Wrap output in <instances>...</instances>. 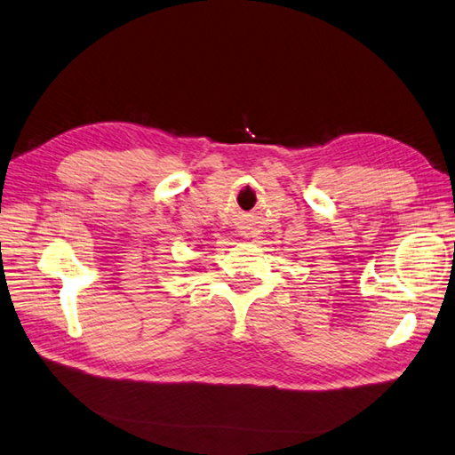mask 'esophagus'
<instances>
[{"label": "esophagus", "instance_id": "obj_1", "mask_svg": "<svg viewBox=\"0 0 455 455\" xmlns=\"http://www.w3.org/2000/svg\"><path fill=\"white\" fill-rule=\"evenodd\" d=\"M242 232V236H248V232L246 230H240Z\"/></svg>", "mask_w": 455, "mask_h": 455}]
</instances>
